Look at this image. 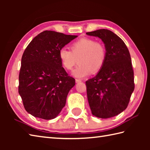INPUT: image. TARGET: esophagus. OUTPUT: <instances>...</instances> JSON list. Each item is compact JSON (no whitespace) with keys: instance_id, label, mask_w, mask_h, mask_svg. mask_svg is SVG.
<instances>
[{"instance_id":"34e87169","label":"esophagus","mask_w":150,"mask_h":150,"mask_svg":"<svg viewBox=\"0 0 150 150\" xmlns=\"http://www.w3.org/2000/svg\"><path fill=\"white\" fill-rule=\"evenodd\" d=\"M75 82H76V83H79V82H81V81L80 80V79H75Z\"/></svg>"}]
</instances>
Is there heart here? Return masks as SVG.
Returning a JSON list of instances; mask_svg holds the SVG:
<instances>
[{
	"label": "heart",
	"mask_w": 150,
	"mask_h": 150,
	"mask_svg": "<svg viewBox=\"0 0 150 150\" xmlns=\"http://www.w3.org/2000/svg\"><path fill=\"white\" fill-rule=\"evenodd\" d=\"M71 51L62 47L59 57L64 68L71 70L79 58V65L71 74L82 79L92 73H97L103 68L106 57V51L103 44L90 38H82L71 45Z\"/></svg>",
	"instance_id": "heart-1"
}]
</instances>
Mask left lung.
Returning <instances> with one entry per match:
<instances>
[{"label": "left lung", "instance_id": "obj_1", "mask_svg": "<svg viewBox=\"0 0 150 150\" xmlns=\"http://www.w3.org/2000/svg\"><path fill=\"white\" fill-rule=\"evenodd\" d=\"M103 40L105 62L97 75L86 82L89 105L94 116L108 119L126 109L135 88L129 50L124 41L106 29L86 33Z\"/></svg>", "mask_w": 150, "mask_h": 150}]
</instances>
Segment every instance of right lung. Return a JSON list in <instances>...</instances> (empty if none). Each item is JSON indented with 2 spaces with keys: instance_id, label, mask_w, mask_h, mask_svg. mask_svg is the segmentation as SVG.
Here are the masks:
<instances>
[{
  "instance_id": "obj_1",
  "label": "right lung",
  "mask_w": 150,
  "mask_h": 150,
  "mask_svg": "<svg viewBox=\"0 0 150 150\" xmlns=\"http://www.w3.org/2000/svg\"><path fill=\"white\" fill-rule=\"evenodd\" d=\"M76 37L46 30L35 37L24 50L18 93L25 110L31 115L53 119L65 106L75 81L62 67L59 52Z\"/></svg>"
}]
</instances>
